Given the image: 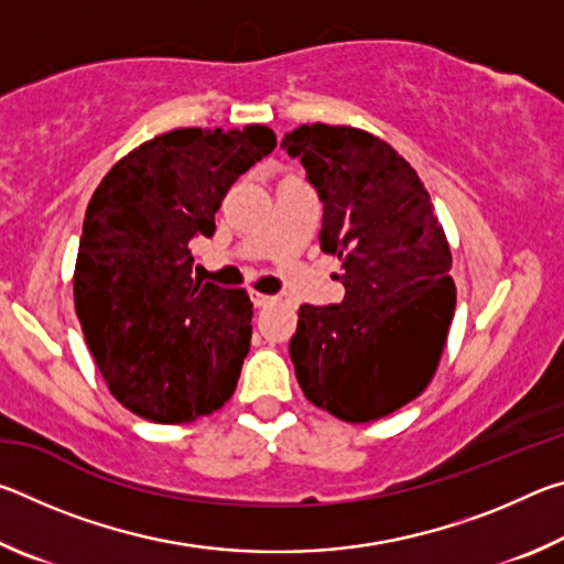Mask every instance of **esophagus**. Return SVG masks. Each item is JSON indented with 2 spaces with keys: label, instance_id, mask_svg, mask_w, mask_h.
<instances>
[{
  "label": "esophagus",
  "instance_id": "obj_1",
  "mask_svg": "<svg viewBox=\"0 0 564 564\" xmlns=\"http://www.w3.org/2000/svg\"><path fill=\"white\" fill-rule=\"evenodd\" d=\"M251 301L256 308H265V305H271L275 299L273 295H265V293H251Z\"/></svg>",
  "mask_w": 564,
  "mask_h": 564
}]
</instances>
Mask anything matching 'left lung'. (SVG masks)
I'll list each match as a JSON object with an SVG mask.
<instances>
[{"label": "left lung", "instance_id": "obj_1", "mask_svg": "<svg viewBox=\"0 0 564 564\" xmlns=\"http://www.w3.org/2000/svg\"><path fill=\"white\" fill-rule=\"evenodd\" d=\"M281 149L323 202L321 248L338 256L346 295L301 305L291 338L299 386L346 423L415 400L441 362L455 313L451 246L415 169L373 133L303 123Z\"/></svg>", "mask_w": 564, "mask_h": 564}]
</instances>
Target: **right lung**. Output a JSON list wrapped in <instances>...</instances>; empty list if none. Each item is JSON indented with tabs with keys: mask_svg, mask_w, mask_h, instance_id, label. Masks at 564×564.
<instances>
[{
	"mask_svg": "<svg viewBox=\"0 0 564 564\" xmlns=\"http://www.w3.org/2000/svg\"><path fill=\"white\" fill-rule=\"evenodd\" d=\"M275 149L253 123L174 129L111 166L84 216L74 308L111 395L154 423L212 415L251 348L243 289L194 275L191 238L214 236L234 181Z\"/></svg>",
	"mask_w": 564,
	"mask_h": 564,
	"instance_id": "1",
	"label": "right lung"
}]
</instances>
